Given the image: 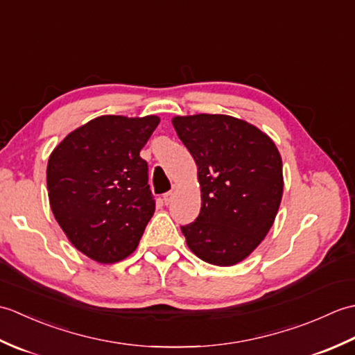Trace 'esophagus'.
Masks as SVG:
<instances>
[{"label": "esophagus", "mask_w": 355, "mask_h": 355, "mask_svg": "<svg viewBox=\"0 0 355 355\" xmlns=\"http://www.w3.org/2000/svg\"><path fill=\"white\" fill-rule=\"evenodd\" d=\"M173 195H175V191H169V192H166V193L163 195L164 205H171L172 200H173Z\"/></svg>", "instance_id": "obj_1"}]
</instances>
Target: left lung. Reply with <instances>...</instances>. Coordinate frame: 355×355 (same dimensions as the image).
Listing matches in <instances>:
<instances>
[{
	"label": "left lung",
	"instance_id": "left-lung-1",
	"mask_svg": "<svg viewBox=\"0 0 355 355\" xmlns=\"http://www.w3.org/2000/svg\"><path fill=\"white\" fill-rule=\"evenodd\" d=\"M197 163L200 215L182 232L193 254L232 267L253 253L275 223L284 193L282 157L259 128L225 114L172 117Z\"/></svg>",
	"mask_w": 355,
	"mask_h": 355
}]
</instances>
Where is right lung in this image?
I'll return each mask as SVG.
<instances>
[{
  "mask_svg": "<svg viewBox=\"0 0 355 355\" xmlns=\"http://www.w3.org/2000/svg\"><path fill=\"white\" fill-rule=\"evenodd\" d=\"M158 116H101L71 131L51 150V212L80 253L116 263L137 248L155 212L148 164L140 150Z\"/></svg>",
  "mask_w": 355,
  "mask_h": 355,
  "instance_id": "obj_1",
  "label": "right lung"
}]
</instances>
